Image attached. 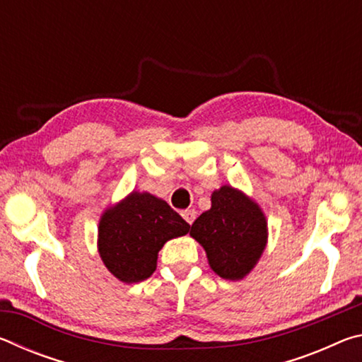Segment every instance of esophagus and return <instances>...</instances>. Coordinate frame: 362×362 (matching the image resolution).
<instances>
[{
	"label": "esophagus",
	"instance_id": "esophagus-1",
	"mask_svg": "<svg viewBox=\"0 0 362 362\" xmlns=\"http://www.w3.org/2000/svg\"><path fill=\"white\" fill-rule=\"evenodd\" d=\"M182 217L187 220V223L192 225V223L194 222V218H196V211H194V209H185V211H182Z\"/></svg>",
	"mask_w": 362,
	"mask_h": 362
}]
</instances>
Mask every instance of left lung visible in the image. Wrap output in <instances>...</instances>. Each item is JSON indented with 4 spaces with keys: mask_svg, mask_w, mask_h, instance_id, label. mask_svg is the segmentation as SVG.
Returning <instances> with one entry per match:
<instances>
[{
    "mask_svg": "<svg viewBox=\"0 0 362 362\" xmlns=\"http://www.w3.org/2000/svg\"><path fill=\"white\" fill-rule=\"evenodd\" d=\"M189 236L206 250L214 273L241 281L255 268L267 247L268 222L250 196L222 185L212 192L211 209L194 220Z\"/></svg>",
    "mask_w": 362,
    "mask_h": 362,
    "instance_id": "8db88e82",
    "label": "left lung"
}]
</instances>
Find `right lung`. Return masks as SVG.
Returning a JSON list of instances; mask_svg holds the SVG:
<instances>
[{"label":"right lung","mask_w":362,"mask_h":362,"mask_svg":"<svg viewBox=\"0 0 362 362\" xmlns=\"http://www.w3.org/2000/svg\"><path fill=\"white\" fill-rule=\"evenodd\" d=\"M188 230L189 225L166 201L148 192H131L103 211L97 250L116 279L134 284L151 276L164 244Z\"/></svg>","instance_id":"obj_1"}]
</instances>
